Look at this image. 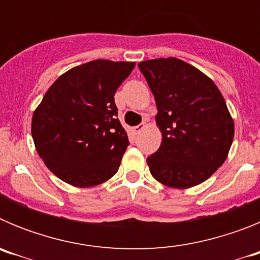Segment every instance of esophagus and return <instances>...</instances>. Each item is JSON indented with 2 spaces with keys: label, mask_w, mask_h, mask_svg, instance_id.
<instances>
[{
  "label": "esophagus",
  "mask_w": 260,
  "mask_h": 260,
  "mask_svg": "<svg viewBox=\"0 0 260 260\" xmlns=\"http://www.w3.org/2000/svg\"><path fill=\"white\" fill-rule=\"evenodd\" d=\"M144 127H146V123H144V122H142L141 125L135 126V127H134V132H135V133H141L142 130H143Z\"/></svg>",
  "instance_id": "1"
}]
</instances>
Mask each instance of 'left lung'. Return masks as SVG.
Wrapping results in <instances>:
<instances>
[{
  "mask_svg": "<svg viewBox=\"0 0 260 260\" xmlns=\"http://www.w3.org/2000/svg\"><path fill=\"white\" fill-rule=\"evenodd\" d=\"M155 96L161 146L147 157L155 180L189 189L210 178L228 156L234 123L221 92L201 70L178 58L139 62Z\"/></svg>",
  "mask_w": 260,
  "mask_h": 260,
  "instance_id": "8db88e82",
  "label": "left lung"
}]
</instances>
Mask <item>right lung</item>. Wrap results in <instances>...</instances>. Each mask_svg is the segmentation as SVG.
<instances>
[{"instance_id": "obj_1", "label": "right lung", "mask_w": 260, "mask_h": 260, "mask_svg": "<svg viewBox=\"0 0 260 260\" xmlns=\"http://www.w3.org/2000/svg\"><path fill=\"white\" fill-rule=\"evenodd\" d=\"M134 62L96 59L70 69L50 86L32 116L36 151L69 185H100L118 171L128 146L114 93Z\"/></svg>"}]
</instances>
